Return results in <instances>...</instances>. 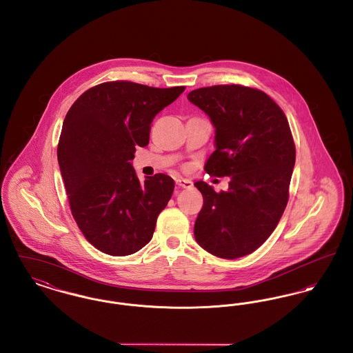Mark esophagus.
I'll return each mask as SVG.
<instances>
[{
    "instance_id": "34e87169",
    "label": "esophagus",
    "mask_w": 353,
    "mask_h": 353,
    "mask_svg": "<svg viewBox=\"0 0 353 353\" xmlns=\"http://www.w3.org/2000/svg\"><path fill=\"white\" fill-rule=\"evenodd\" d=\"M176 184H177L179 187L185 188V189H190V188L193 187V183H192L190 180H187V179H177V180H176Z\"/></svg>"
}]
</instances>
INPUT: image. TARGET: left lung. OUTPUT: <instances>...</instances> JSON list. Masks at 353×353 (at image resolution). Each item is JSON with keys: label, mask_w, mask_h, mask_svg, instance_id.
<instances>
[{"label": "left lung", "mask_w": 353, "mask_h": 353, "mask_svg": "<svg viewBox=\"0 0 353 353\" xmlns=\"http://www.w3.org/2000/svg\"><path fill=\"white\" fill-rule=\"evenodd\" d=\"M214 126L216 150L205 172L230 177L227 192L194 183L203 197L194 239L221 259L254 252L277 227L288 203L296 149L290 124L268 94L241 85H214L188 94Z\"/></svg>", "instance_id": "8db88e82"}]
</instances>
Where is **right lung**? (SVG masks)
Segmentation results:
<instances>
[{
	"mask_svg": "<svg viewBox=\"0 0 353 353\" xmlns=\"http://www.w3.org/2000/svg\"><path fill=\"white\" fill-rule=\"evenodd\" d=\"M184 90L100 83L66 113L57 159L69 205L85 239L106 254L128 256L145 247L172 197V177L157 173L140 183L130 161L136 145H148L154 116Z\"/></svg>",
	"mask_w": 353,
	"mask_h": 353,
	"instance_id": "1",
	"label": "right lung"
}]
</instances>
